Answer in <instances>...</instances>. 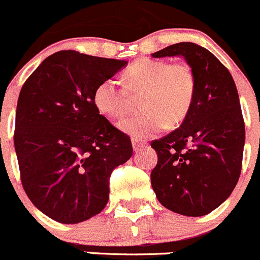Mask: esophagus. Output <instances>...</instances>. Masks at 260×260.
<instances>
[{"label": "esophagus", "instance_id": "esophagus-1", "mask_svg": "<svg viewBox=\"0 0 260 260\" xmlns=\"http://www.w3.org/2000/svg\"><path fill=\"white\" fill-rule=\"evenodd\" d=\"M132 146H133V149H135V152H138L139 149H142V148H144V147H146V143H144V142H142V141H139V139H133L132 141Z\"/></svg>", "mask_w": 260, "mask_h": 260}]
</instances>
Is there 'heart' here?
<instances>
[{"label": "heart", "instance_id": "1", "mask_svg": "<svg viewBox=\"0 0 260 260\" xmlns=\"http://www.w3.org/2000/svg\"><path fill=\"white\" fill-rule=\"evenodd\" d=\"M124 82L112 77L100 82L93 102L101 113L118 119L128 113L133 95H143L141 105L144 111L119 123L125 133L137 139L155 135L166 123H182L194 101L196 73L185 61L137 59L124 71Z\"/></svg>", "mask_w": 260, "mask_h": 260}]
</instances>
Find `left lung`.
<instances>
[{"mask_svg":"<svg viewBox=\"0 0 260 260\" xmlns=\"http://www.w3.org/2000/svg\"><path fill=\"white\" fill-rule=\"evenodd\" d=\"M152 56H183L197 78L184 121L151 143L158 155L152 188L172 212L206 215L232 194L242 172L245 127L236 83L225 66L196 43H176Z\"/></svg>","mask_w":260,"mask_h":260,"instance_id":"8db88e82","label":"left lung"}]
</instances>
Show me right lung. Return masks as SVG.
Here are the masks:
<instances>
[{"mask_svg": "<svg viewBox=\"0 0 260 260\" xmlns=\"http://www.w3.org/2000/svg\"><path fill=\"white\" fill-rule=\"evenodd\" d=\"M125 64L59 51L22 86L13 136L22 187L56 222L75 224L98 214L108 202L112 172L132 157L129 137L93 102L97 84Z\"/></svg>", "mask_w": 260, "mask_h": 260, "instance_id": "obj_1", "label": "right lung"}]
</instances>
